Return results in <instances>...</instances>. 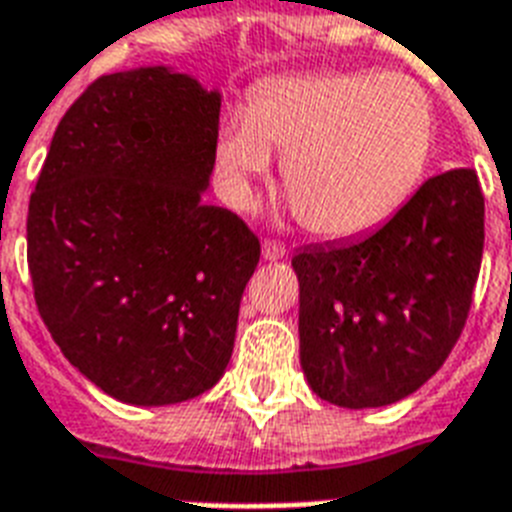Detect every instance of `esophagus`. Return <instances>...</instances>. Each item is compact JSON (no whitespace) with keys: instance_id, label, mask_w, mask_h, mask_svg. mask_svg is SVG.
Returning a JSON list of instances; mask_svg holds the SVG:
<instances>
[{"instance_id":"34e87169","label":"esophagus","mask_w":512,"mask_h":512,"mask_svg":"<svg viewBox=\"0 0 512 512\" xmlns=\"http://www.w3.org/2000/svg\"><path fill=\"white\" fill-rule=\"evenodd\" d=\"M284 255H286V249L281 247V244H276V242L263 244V260H270V263H273V260H281Z\"/></svg>"}]
</instances>
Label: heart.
I'll list each match as a JSON object with an SVG mask.
<instances>
[{
	"instance_id": "obj_1",
	"label": "heart",
	"mask_w": 512,
	"mask_h": 512,
	"mask_svg": "<svg viewBox=\"0 0 512 512\" xmlns=\"http://www.w3.org/2000/svg\"><path fill=\"white\" fill-rule=\"evenodd\" d=\"M431 152V102L400 73H310L265 83L220 128V189L239 210L273 155L310 234L352 239L392 218Z\"/></svg>"
}]
</instances>
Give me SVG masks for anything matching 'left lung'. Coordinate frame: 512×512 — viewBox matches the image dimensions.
Instances as JSON below:
<instances>
[{
    "instance_id": "obj_1",
    "label": "left lung",
    "mask_w": 512,
    "mask_h": 512,
    "mask_svg": "<svg viewBox=\"0 0 512 512\" xmlns=\"http://www.w3.org/2000/svg\"><path fill=\"white\" fill-rule=\"evenodd\" d=\"M481 252L484 197L473 170L429 178L373 234L299 249L307 386L350 410L421 389L463 331Z\"/></svg>"
}]
</instances>
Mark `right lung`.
<instances>
[{"instance_id":"right-lung-1","label":"right lung","mask_w":512,"mask_h":512,"mask_svg":"<svg viewBox=\"0 0 512 512\" xmlns=\"http://www.w3.org/2000/svg\"><path fill=\"white\" fill-rule=\"evenodd\" d=\"M220 99L168 65L102 76L60 120L28 205L41 321L81 376L126 405L194 400L234 352L260 244L202 199Z\"/></svg>"}]
</instances>
